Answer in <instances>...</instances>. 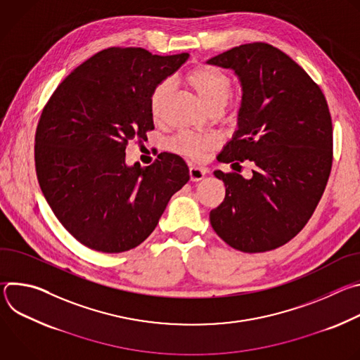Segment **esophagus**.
I'll return each instance as SVG.
<instances>
[{"label":"esophagus","mask_w":360,"mask_h":360,"mask_svg":"<svg viewBox=\"0 0 360 360\" xmlns=\"http://www.w3.org/2000/svg\"><path fill=\"white\" fill-rule=\"evenodd\" d=\"M205 174H207V171H205L203 168H199V167H195V165L189 167V178L193 182L200 181L205 176Z\"/></svg>","instance_id":"1"}]
</instances>
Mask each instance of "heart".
Listing matches in <instances>:
<instances>
[{"label": "heart", "mask_w": 360, "mask_h": 360, "mask_svg": "<svg viewBox=\"0 0 360 360\" xmlns=\"http://www.w3.org/2000/svg\"><path fill=\"white\" fill-rule=\"evenodd\" d=\"M184 81L186 86L195 92L202 104L210 111H221L232 95V78L226 72L215 67H193L185 74ZM171 85L168 81H162L153 86L149 96V112L153 121L161 120ZM215 145L217 139L214 136L196 135L192 132H179L169 142L171 149L192 160H200L203 153L215 148Z\"/></svg>", "instance_id": "heart-1"}]
</instances>
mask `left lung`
Listing matches in <instances>:
<instances>
[{"mask_svg":"<svg viewBox=\"0 0 360 360\" xmlns=\"http://www.w3.org/2000/svg\"><path fill=\"white\" fill-rule=\"evenodd\" d=\"M242 84L238 131L218 161L255 165L252 178L215 171L226 186L211 225L245 253L276 249L311 219L333 160V128L319 85L289 56L266 42L235 46L208 60Z\"/></svg>","mask_w":360,"mask_h":360,"instance_id":"obj_1","label":"left lung"}]
</instances>
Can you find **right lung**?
Instances as JSON below:
<instances>
[{
  "mask_svg": "<svg viewBox=\"0 0 360 360\" xmlns=\"http://www.w3.org/2000/svg\"><path fill=\"white\" fill-rule=\"evenodd\" d=\"M189 54L153 56L111 46L77 67L49 96L35 131L41 191L63 226L104 253L136 248L157 228L171 196L189 181L175 153L142 168L125 164L129 141L153 129L149 96Z\"/></svg>",
  "mask_w": 360,
  "mask_h": 360,
  "instance_id": "1",
  "label": "right lung"
}]
</instances>
